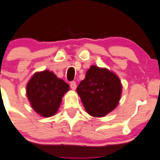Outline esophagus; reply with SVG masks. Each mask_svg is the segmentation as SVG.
Segmentation results:
<instances>
[{
    "label": "esophagus",
    "mask_w": 160,
    "mask_h": 160,
    "mask_svg": "<svg viewBox=\"0 0 160 160\" xmlns=\"http://www.w3.org/2000/svg\"><path fill=\"white\" fill-rule=\"evenodd\" d=\"M70 88H71L73 90H76V88H77V85H76L75 82H70Z\"/></svg>",
    "instance_id": "esophagus-1"
}]
</instances>
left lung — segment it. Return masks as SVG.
<instances>
[{
    "label": "left lung",
    "mask_w": 160,
    "mask_h": 160,
    "mask_svg": "<svg viewBox=\"0 0 160 160\" xmlns=\"http://www.w3.org/2000/svg\"><path fill=\"white\" fill-rule=\"evenodd\" d=\"M77 93L88 114L93 117H103L119 104L122 84L113 71L93 65L77 87Z\"/></svg>",
    "instance_id": "1"
}]
</instances>
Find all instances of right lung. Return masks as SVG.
Segmentation results:
<instances>
[{"mask_svg": "<svg viewBox=\"0 0 160 160\" xmlns=\"http://www.w3.org/2000/svg\"><path fill=\"white\" fill-rule=\"evenodd\" d=\"M69 90L67 83L48 70L35 73L26 86L31 107L43 117H52L58 112L62 98Z\"/></svg>", "mask_w": 160, "mask_h": 160, "instance_id": "1", "label": "right lung"}]
</instances>
